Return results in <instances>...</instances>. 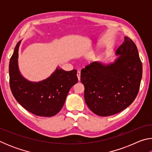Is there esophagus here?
Instances as JSON below:
<instances>
[{"mask_svg":"<svg viewBox=\"0 0 152 152\" xmlns=\"http://www.w3.org/2000/svg\"><path fill=\"white\" fill-rule=\"evenodd\" d=\"M77 77H78V80H80V71H78V72H77Z\"/></svg>","mask_w":152,"mask_h":152,"instance_id":"34e87169","label":"esophagus"}]
</instances>
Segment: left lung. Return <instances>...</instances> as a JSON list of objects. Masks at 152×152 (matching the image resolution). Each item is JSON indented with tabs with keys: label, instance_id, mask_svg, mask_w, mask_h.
Returning <instances> with one entry per match:
<instances>
[{
	"label": "left lung",
	"instance_id": "obj_1",
	"mask_svg": "<svg viewBox=\"0 0 152 152\" xmlns=\"http://www.w3.org/2000/svg\"><path fill=\"white\" fill-rule=\"evenodd\" d=\"M117 49L119 56L110 64L93 61L82 69L84 100L92 112L102 117L122 111L134 101L140 90L142 64L137 48L128 37Z\"/></svg>",
	"mask_w": 152,
	"mask_h": 152
}]
</instances>
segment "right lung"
Returning <instances> with one entry per match:
<instances>
[{"instance_id":"add662e5","label":"right lung","mask_w":152,"mask_h":152,"mask_svg":"<svg viewBox=\"0 0 152 152\" xmlns=\"http://www.w3.org/2000/svg\"><path fill=\"white\" fill-rule=\"evenodd\" d=\"M17 43L9 62V83L12 94L21 106L37 116L52 117L61 109L68 92L78 82L77 70L65 71L58 67L43 80L31 82L19 70Z\"/></svg>"}]
</instances>
